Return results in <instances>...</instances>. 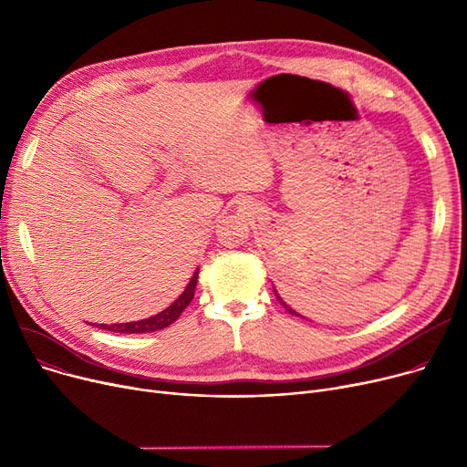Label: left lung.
<instances>
[{"label": "left lung", "mask_w": 467, "mask_h": 467, "mask_svg": "<svg viewBox=\"0 0 467 467\" xmlns=\"http://www.w3.org/2000/svg\"><path fill=\"white\" fill-rule=\"evenodd\" d=\"M275 296H276V297H278V301H280V303H282V306H284V308H285V310H287V312H289V314H296V316H299V317H303V316H301V314H297V312H296V310H293V308H291V306H289V305H285V303H284V301H282V297H280V296H278V291H276V289H275Z\"/></svg>", "instance_id": "8db88e82"}]
</instances>
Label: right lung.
<instances>
[{
  "label": "right lung",
  "instance_id": "right-lung-1",
  "mask_svg": "<svg viewBox=\"0 0 467 467\" xmlns=\"http://www.w3.org/2000/svg\"><path fill=\"white\" fill-rule=\"evenodd\" d=\"M196 280H199V271H194L191 282L187 284V287L183 289L182 296L171 303L168 308H164L162 312L151 316V317H145V320L140 322H129V324H100V329H108L111 333H153L159 329H164L168 326L174 324L178 317L182 316V312L189 306V303L194 297V287H196Z\"/></svg>",
  "mask_w": 467,
  "mask_h": 467
}]
</instances>
